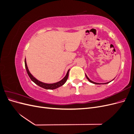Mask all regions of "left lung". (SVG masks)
<instances>
[{"mask_svg": "<svg viewBox=\"0 0 134 134\" xmlns=\"http://www.w3.org/2000/svg\"><path fill=\"white\" fill-rule=\"evenodd\" d=\"M86 78H87V79L88 80V81H89V82H91V83H93V84H108V83H109V82H111V81H112L113 79H113V80H112L111 81H110V82H107V83H96V82H93V81H92V80H91L90 78H88V77L87 76V75H86Z\"/></svg>", "mask_w": 134, "mask_h": 134, "instance_id": "1", "label": "left lung"}]
</instances>
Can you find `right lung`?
<instances>
[{"instance_id":"add662e5","label":"right lung","mask_w":134,"mask_h":134,"mask_svg":"<svg viewBox=\"0 0 134 134\" xmlns=\"http://www.w3.org/2000/svg\"><path fill=\"white\" fill-rule=\"evenodd\" d=\"M25 68H26L27 74L32 82H34L36 84H37V86H40V87H42L44 89H46V90H55V89H56L61 86H63V85L66 82V80L68 78V75H69V70H70V69H69L67 71V73H66V75L64 77L63 79L59 81V82L54 83H45L42 82H41V81L37 80L31 74L29 70H28L26 59L25 60Z\"/></svg>"}]
</instances>
